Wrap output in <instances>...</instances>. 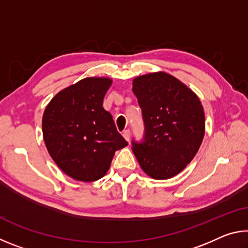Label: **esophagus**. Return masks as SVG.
I'll return each instance as SVG.
<instances>
[{
    "instance_id": "34e87169",
    "label": "esophagus",
    "mask_w": 248,
    "mask_h": 248,
    "mask_svg": "<svg viewBox=\"0 0 248 248\" xmlns=\"http://www.w3.org/2000/svg\"><path fill=\"white\" fill-rule=\"evenodd\" d=\"M130 134H131V132H130V130H124V131L123 132V136L125 140H127L129 142L130 140Z\"/></svg>"
}]
</instances>
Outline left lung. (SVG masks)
I'll list each match as a JSON object with an SVG mask.
<instances>
[{
  "label": "left lung",
  "mask_w": 248,
  "mask_h": 248,
  "mask_svg": "<svg viewBox=\"0 0 248 248\" xmlns=\"http://www.w3.org/2000/svg\"><path fill=\"white\" fill-rule=\"evenodd\" d=\"M132 91L144 123L143 139L132 140L133 153L150 177H174L189 164L202 142V105L194 92L165 72L137 77Z\"/></svg>",
  "instance_id": "1"
}]
</instances>
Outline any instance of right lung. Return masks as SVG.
Wrapping results in <instances>:
<instances>
[{"instance_id": "add662e5", "label": "right lung", "mask_w": 248, "mask_h": 248, "mask_svg": "<svg viewBox=\"0 0 248 248\" xmlns=\"http://www.w3.org/2000/svg\"><path fill=\"white\" fill-rule=\"evenodd\" d=\"M111 83L108 78H83L59 92L45 109L46 146L56 164L73 179L102 178L116 151L128 145L103 107Z\"/></svg>"}]
</instances>
